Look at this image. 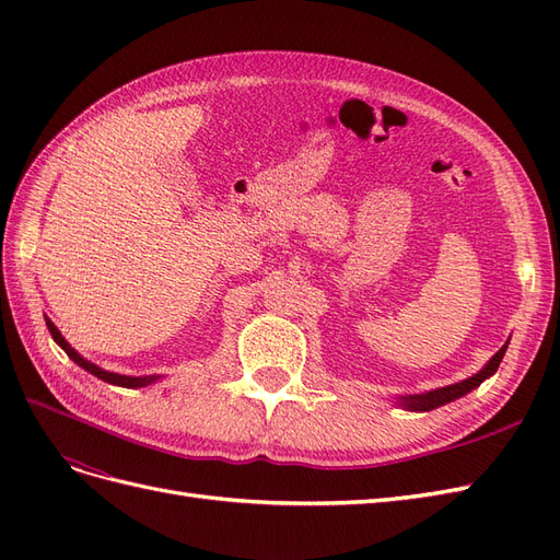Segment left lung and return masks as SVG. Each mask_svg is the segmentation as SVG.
Returning <instances> with one entry per match:
<instances>
[{
  "mask_svg": "<svg viewBox=\"0 0 560 560\" xmlns=\"http://www.w3.org/2000/svg\"><path fill=\"white\" fill-rule=\"evenodd\" d=\"M504 350H506V343L493 354V360H490L477 376H471L467 381H460L455 385H446V387H439V389H432V393H425V395H413V397H401V406H406V409L411 411H432L436 409V406H444L457 397L467 395L469 389H474L477 385H481L488 376H493L502 358H504Z\"/></svg>",
  "mask_w": 560,
  "mask_h": 560,
  "instance_id": "1",
  "label": "left lung"
}]
</instances>
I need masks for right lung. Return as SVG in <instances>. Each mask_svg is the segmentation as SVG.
I'll return each mask as SVG.
<instances>
[{"label": "right lung", "instance_id": "obj_1", "mask_svg": "<svg viewBox=\"0 0 560 560\" xmlns=\"http://www.w3.org/2000/svg\"><path fill=\"white\" fill-rule=\"evenodd\" d=\"M46 327H48V331H50V336H54V341L67 352V358L70 360H74L79 366H83L86 371H91L93 376H97V378H103L105 383H112V385H121V387H142V385H149V383H154L156 381V376H121V374H112V371H103L100 366H95V364H91L89 360H83L81 354L65 341L62 338V334L58 331V327L54 325V322L50 319H46Z\"/></svg>", "mask_w": 560, "mask_h": 560}]
</instances>
